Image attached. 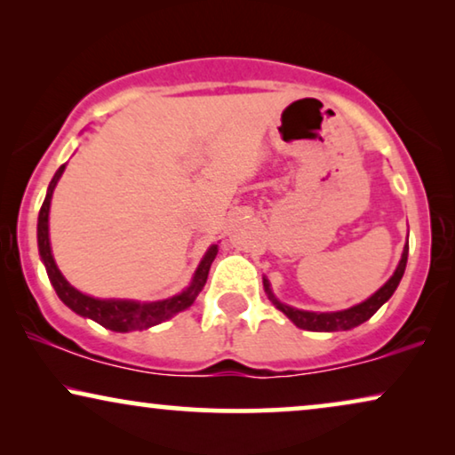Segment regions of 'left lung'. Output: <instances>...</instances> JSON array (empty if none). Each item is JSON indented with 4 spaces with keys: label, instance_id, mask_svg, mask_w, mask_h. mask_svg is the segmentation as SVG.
I'll use <instances>...</instances> for the list:
<instances>
[{
    "label": "left lung",
    "instance_id": "1",
    "mask_svg": "<svg viewBox=\"0 0 455 455\" xmlns=\"http://www.w3.org/2000/svg\"><path fill=\"white\" fill-rule=\"evenodd\" d=\"M406 263H408V244H406V248H403L400 265H397L394 275L389 277V282L385 283L381 290L375 291L369 300L360 302V304H356V307H352L347 310H339V313H308V310L291 308V307H288V304H282L275 296H273L269 282H267V279H263V285H265L267 296H269V300L275 304V307L282 310V313L288 316V319L294 323L296 327L308 329V331H346V329L358 327L360 323L369 321L371 316L389 300L397 285H400V279L403 275V271H406Z\"/></svg>",
    "mask_w": 455,
    "mask_h": 455
}]
</instances>
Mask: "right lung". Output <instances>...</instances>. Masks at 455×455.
Instances as JSON below:
<instances>
[{"label":"right lung","instance_id":"add662e5","mask_svg":"<svg viewBox=\"0 0 455 455\" xmlns=\"http://www.w3.org/2000/svg\"><path fill=\"white\" fill-rule=\"evenodd\" d=\"M64 167L66 165H61L60 170L55 172L52 184H49L47 196H45V201H43V207L39 211V223H36L39 254H41L43 263H45L47 275H49V279H52V283H53L55 291H58L60 300L64 302L66 307H70L76 315L89 316V319L97 321L99 325H103L105 329H111V331H120V333L134 331V329L153 327V325H157V323H164L165 319H170V316L180 313V310L188 308L190 304L195 302L198 291L203 290L204 282H207L211 263H213V259L217 254V246H211L207 254H204V259L201 260V265H198L195 279H192V283L188 285V288H186L182 294L167 298V300H161V302L140 304V302H132V300H99V298L80 294L76 288H72V285L66 282L52 257V246H49V204H52L53 188H55V184H58L61 173H64Z\"/></svg>","mask_w":455,"mask_h":455}]
</instances>
